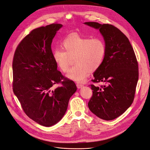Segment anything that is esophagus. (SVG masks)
Returning a JSON list of instances; mask_svg holds the SVG:
<instances>
[{
  "label": "esophagus",
  "mask_w": 150,
  "mask_h": 150,
  "mask_svg": "<svg viewBox=\"0 0 150 150\" xmlns=\"http://www.w3.org/2000/svg\"><path fill=\"white\" fill-rule=\"evenodd\" d=\"M76 86H77V87H78V88H82L83 87H84V86H83V84H80V83H77Z\"/></svg>",
  "instance_id": "obj_1"
}]
</instances>
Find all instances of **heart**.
Segmentation results:
<instances>
[{
    "instance_id": "obj_1",
    "label": "heart",
    "mask_w": 150,
    "mask_h": 150,
    "mask_svg": "<svg viewBox=\"0 0 150 150\" xmlns=\"http://www.w3.org/2000/svg\"><path fill=\"white\" fill-rule=\"evenodd\" d=\"M61 47L62 49L53 50L52 60L60 71L66 72L74 59L75 65L66 76L78 83L85 82L90 71L98 69L106 54V45L100 38L70 35L63 40Z\"/></svg>"
}]
</instances>
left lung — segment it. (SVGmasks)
I'll use <instances>...</instances> for the list:
<instances>
[{"instance_id":"left-lung-1","label":"left lung","mask_w":150,"mask_h":150,"mask_svg":"<svg viewBox=\"0 0 150 150\" xmlns=\"http://www.w3.org/2000/svg\"><path fill=\"white\" fill-rule=\"evenodd\" d=\"M84 24L99 30L106 45L103 62L91 80L94 83L106 84L90 85L93 95L88 106L99 118L112 120L123 114L133 103L139 78L138 63L129 39L116 27L96 22Z\"/></svg>"}]
</instances>
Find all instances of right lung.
<instances>
[{"label": "right lung", "instance_id": "obj_1", "mask_svg": "<svg viewBox=\"0 0 150 150\" xmlns=\"http://www.w3.org/2000/svg\"><path fill=\"white\" fill-rule=\"evenodd\" d=\"M62 26L53 23L32 30L17 46L12 62L13 93L25 114L46 127L62 118L77 89L52 60V39ZM58 83L61 86L53 89Z\"/></svg>", "mask_w": 150, "mask_h": 150}]
</instances>
